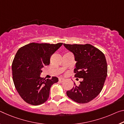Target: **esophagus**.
<instances>
[{"label": "esophagus", "mask_w": 124, "mask_h": 124, "mask_svg": "<svg viewBox=\"0 0 124 124\" xmlns=\"http://www.w3.org/2000/svg\"><path fill=\"white\" fill-rule=\"evenodd\" d=\"M64 80V78H59V81L60 82H63Z\"/></svg>", "instance_id": "1"}]
</instances>
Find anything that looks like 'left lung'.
<instances>
[{
	"mask_svg": "<svg viewBox=\"0 0 124 124\" xmlns=\"http://www.w3.org/2000/svg\"><path fill=\"white\" fill-rule=\"evenodd\" d=\"M63 45L74 54L76 61L74 77L83 79L79 86L74 83V87L67 92V95L77 103H88L97 97L103 89L108 72L105 55L90 44Z\"/></svg>",
	"mask_w": 124,
	"mask_h": 124,
	"instance_id": "1",
	"label": "left lung"
}]
</instances>
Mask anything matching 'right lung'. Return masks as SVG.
<instances>
[{
    "label": "right lung",
    "mask_w": 124,
    "mask_h": 124,
    "mask_svg": "<svg viewBox=\"0 0 124 124\" xmlns=\"http://www.w3.org/2000/svg\"><path fill=\"white\" fill-rule=\"evenodd\" d=\"M62 44L31 43L17 51L12 63L13 79L17 92L26 103L38 105L48 99L51 87L58 79L54 77L45 80L40 74Z\"/></svg>",
    "instance_id": "add662e5"
}]
</instances>
